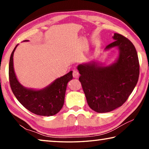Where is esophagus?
<instances>
[{
    "label": "esophagus",
    "mask_w": 149,
    "mask_h": 149,
    "mask_svg": "<svg viewBox=\"0 0 149 149\" xmlns=\"http://www.w3.org/2000/svg\"><path fill=\"white\" fill-rule=\"evenodd\" d=\"M73 77H74V78H77L78 77H79V72H78L77 71H76V70H74V71H73Z\"/></svg>",
    "instance_id": "1"
}]
</instances>
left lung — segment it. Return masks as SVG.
I'll list each match as a JSON object with an SVG mask.
<instances>
[{"label": "left lung", "instance_id": "1", "mask_svg": "<svg viewBox=\"0 0 149 149\" xmlns=\"http://www.w3.org/2000/svg\"><path fill=\"white\" fill-rule=\"evenodd\" d=\"M115 41L105 49L117 47V61L109 66L97 62L78 65L79 81L88 105L95 112H108L122 106L137 84L139 62L134 45L122 35L114 33Z\"/></svg>", "mask_w": 149, "mask_h": 149}]
</instances>
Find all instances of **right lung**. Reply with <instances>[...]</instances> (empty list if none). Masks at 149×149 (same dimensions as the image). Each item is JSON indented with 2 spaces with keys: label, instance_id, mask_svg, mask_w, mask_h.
<instances>
[{
  "label": "right lung",
  "instance_id": "add662e5",
  "mask_svg": "<svg viewBox=\"0 0 149 149\" xmlns=\"http://www.w3.org/2000/svg\"><path fill=\"white\" fill-rule=\"evenodd\" d=\"M17 46L11 54L8 71L10 85L15 97L26 109L35 114L50 116L57 114L64 105L67 84L72 79V72L58 78L43 89H26L17 81L14 70L13 55Z\"/></svg>",
  "mask_w": 149,
  "mask_h": 149
}]
</instances>
